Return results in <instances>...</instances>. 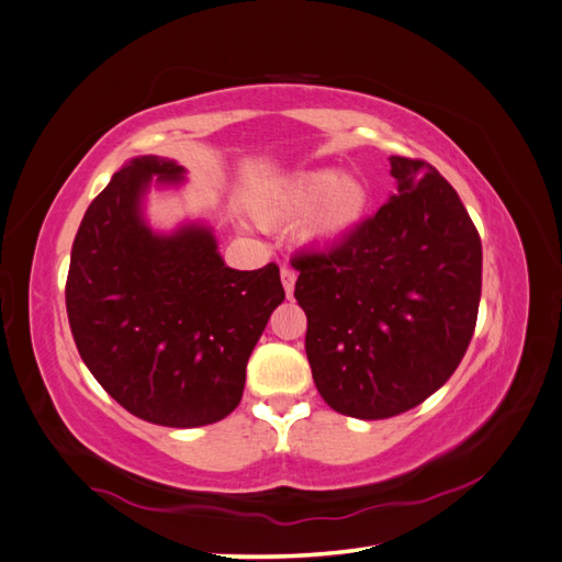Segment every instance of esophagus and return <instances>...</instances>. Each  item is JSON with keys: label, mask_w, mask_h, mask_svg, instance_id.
Segmentation results:
<instances>
[{"label": "esophagus", "mask_w": 562, "mask_h": 562, "mask_svg": "<svg viewBox=\"0 0 562 562\" xmlns=\"http://www.w3.org/2000/svg\"><path fill=\"white\" fill-rule=\"evenodd\" d=\"M295 279H297V273H295V269H291V267H281V283H283V289H285V295H289V297H293V289H295Z\"/></svg>", "instance_id": "esophagus-1"}]
</instances>
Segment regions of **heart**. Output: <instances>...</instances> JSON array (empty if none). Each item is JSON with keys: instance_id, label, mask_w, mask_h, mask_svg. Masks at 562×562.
Listing matches in <instances>:
<instances>
[{"instance_id": "b5f03b06", "label": "heart", "mask_w": 562, "mask_h": 562, "mask_svg": "<svg viewBox=\"0 0 562 562\" xmlns=\"http://www.w3.org/2000/svg\"><path fill=\"white\" fill-rule=\"evenodd\" d=\"M367 186L350 173L331 169L305 171L262 204L267 218H297L307 211L303 234L312 243H334L348 236L367 214Z\"/></svg>"}]
</instances>
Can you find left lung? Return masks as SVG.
<instances>
[{
	"label": "left lung",
	"mask_w": 562,
	"mask_h": 562,
	"mask_svg": "<svg viewBox=\"0 0 562 562\" xmlns=\"http://www.w3.org/2000/svg\"><path fill=\"white\" fill-rule=\"evenodd\" d=\"M395 195L334 248L293 257L305 350L328 407L386 419L456 372L476 326L482 238L429 161L391 157Z\"/></svg>",
	"instance_id": "1"
}]
</instances>
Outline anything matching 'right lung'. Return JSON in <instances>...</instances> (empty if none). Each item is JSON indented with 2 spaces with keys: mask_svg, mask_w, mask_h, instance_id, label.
Returning <instances> with one entry per match:
<instances>
[{
  "mask_svg": "<svg viewBox=\"0 0 562 562\" xmlns=\"http://www.w3.org/2000/svg\"><path fill=\"white\" fill-rule=\"evenodd\" d=\"M153 176L181 181L183 167L138 157L90 202L66 279L68 324L92 376L131 415L204 427L238 407L250 352L285 293L273 262L226 267L207 228L153 234L140 216Z\"/></svg>",
  "mask_w": 562,
  "mask_h": 562,
  "instance_id": "add662e5",
  "label": "right lung"
}]
</instances>
